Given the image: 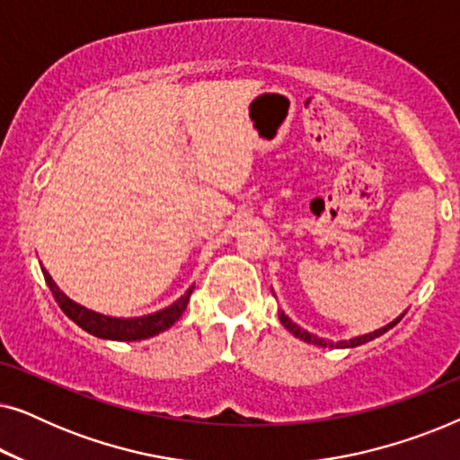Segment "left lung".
Instances as JSON below:
<instances>
[{
    "label": "left lung",
    "mask_w": 460,
    "mask_h": 460,
    "mask_svg": "<svg viewBox=\"0 0 460 460\" xmlns=\"http://www.w3.org/2000/svg\"><path fill=\"white\" fill-rule=\"evenodd\" d=\"M404 314H406V312H402L398 318L392 320V323L385 324V326H381V329H376V331H373V332H367V335H358V337H351V339H343V341H331V339L318 337V335H314V332H310V331L301 329V326L295 324L293 320L288 318L287 314L282 312V310L279 312V318H280V323L285 324V329H287L288 332H293L295 337L301 339V341H305V343H314V345H318V348H358V345H362V343H367V341H373L375 337H381L383 332H387L389 329H394V326L400 323Z\"/></svg>",
    "instance_id": "left-lung-1"
}]
</instances>
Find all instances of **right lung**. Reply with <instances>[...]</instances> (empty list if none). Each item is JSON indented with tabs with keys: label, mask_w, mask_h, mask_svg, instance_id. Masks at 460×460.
<instances>
[{
	"label": "right lung",
	"mask_w": 460,
	"mask_h": 460,
	"mask_svg": "<svg viewBox=\"0 0 460 460\" xmlns=\"http://www.w3.org/2000/svg\"><path fill=\"white\" fill-rule=\"evenodd\" d=\"M43 279H46L49 291H52L56 304L60 305V310L73 320L75 324L90 332L93 337L100 339H111V341H142V339L155 337L159 332L167 331L169 326L178 323L181 314H184L188 301H190L194 285L181 295L178 301H173L172 305L163 307L159 312L146 314V316H136V318H115L106 316V314L93 312L90 307L77 304L71 297H66L65 291H60V287L52 280V276L46 268H41Z\"/></svg>",
	"instance_id": "add662e5"
}]
</instances>
